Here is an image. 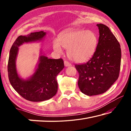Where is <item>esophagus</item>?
<instances>
[{
    "label": "esophagus",
    "mask_w": 131,
    "mask_h": 131,
    "mask_svg": "<svg viewBox=\"0 0 131 131\" xmlns=\"http://www.w3.org/2000/svg\"><path fill=\"white\" fill-rule=\"evenodd\" d=\"M64 64H65V66H70L72 65V64H71L69 62H68V61H64Z\"/></svg>",
    "instance_id": "obj_1"
}]
</instances>
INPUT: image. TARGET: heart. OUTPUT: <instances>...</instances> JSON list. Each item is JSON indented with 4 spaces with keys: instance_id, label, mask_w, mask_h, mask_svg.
Returning <instances> with one entry per match:
<instances>
[{
    "instance_id": "heart-1",
    "label": "heart",
    "mask_w": 131,
    "mask_h": 131,
    "mask_svg": "<svg viewBox=\"0 0 131 131\" xmlns=\"http://www.w3.org/2000/svg\"><path fill=\"white\" fill-rule=\"evenodd\" d=\"M58 41H53V48L59 54L62 47L68 50V55L72 61L85 62L91 58L97 45V37L92 30L70 29L62 33Z\"/></svg>"
}]
</instances>
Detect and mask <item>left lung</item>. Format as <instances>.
Segmentation results:
<instances>
[{
    "label": "left lung",
    "mask_w": 131,
    "mask_h": 131,
    "mask_svg": "<svg viewBox=\"0 0 131 131\" xmlns=\"http://www.w3.org/2000/svg\"><path fill=\"white\" fill-rule=\"evenodd\" d=\"M99 37L96 49L87 62L76 64L81 91L88 96L103 94L109 89L119 76L121 51L119 42L110 29L97 24Z\"/></svg>",
    "instance_id": "obj_1"
}]
</instances>
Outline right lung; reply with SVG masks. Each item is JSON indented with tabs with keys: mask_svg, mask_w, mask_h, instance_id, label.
Returning a JSON list of instances; mask_svg holds the SVG:
<instances>
[{
	"mask_svg": "<svg viewBox=\"0 0 131 131\" xmlns=\"http://www.w3.org/2000/svg\"><path fill=\"white\" fill-rule=\"evenodd\" d=\"M43 31L31 33L27 36H19L15 40L10 49L7 70L10 83L13 88L26 100L41 102L51 98L58 90L57 75L64 68L62 58L48 59L41 55L35 74L31 78L24 80L18 75L15 68L18 50L24 43L40 40L45 36Z\"/></svg>",
	"mask_w": 131,
	"mask_h": 131,
	"instance_id": "obj_1",
	"label": "right lung"
}]
</instances>
